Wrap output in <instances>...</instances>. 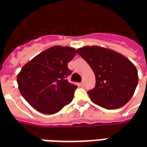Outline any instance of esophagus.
<instances>
[{
    "label": "esophagus",
    "mask_w": 147,
    "mask_h": 147,
    "mask_svg": "<svg viewBox=\"0 0 147 147\" xmlns=\"http://www.w3.org/2000/svg\"><path fill=\"white\" fill-rule=\"evenodd\" d=\"M80 86H84V82H82V83H80Z\"/></svg>",
    "instance_id": "obj_1"
}]
</instances>
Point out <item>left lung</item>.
Here are the masks:
<instances>
[{"instance_id":"left-lung-1","label":"left lung","mask_w":147,"mask_h":147,"mask_svg":"<svg viewBox=\"0 0 147 147\" xmlns=\"http://www.w3.org/2000/svg\"><path fill=\"white\" fill-rule=\"evenodd\" d=\"M77 53L95 75V86L88 91L94 103L107 109H116L129 102L136 89L139 76L136 66L127 58L98 45H86L78 49Z\"/></svg>"}]
</instances>
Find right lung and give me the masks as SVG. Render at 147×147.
Wrapping results in <instances>:
<instances>
[{
	"instance_id": "right-lung-1",
	"label": "right lung",
	"mask_w": 147,
	"mask_h": 147,
	"mask_svg": "<svg viewBox=\"0 0 147 147\" xmlns=\"http://www.w3.org/2000/svg\"><path fill=\"white\" fill-rule=\"evenodd\" d=\"M76 49L55 45L40 53L22 67L17 75L19 90L35 110L54 114L74 98L77 86L67 80L71 71L67 64Z\"/></svg>"
}]
</instances>
